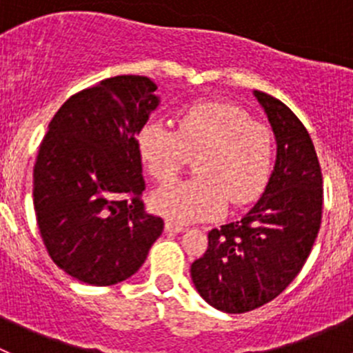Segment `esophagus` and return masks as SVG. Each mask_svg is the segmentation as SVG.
I'll use <instances>...</instances> for the list:
<instances>
[{"instance_id":"esophagus-1","label":"esophagus","mask_w":353,"mask_h":353,"mask_svg":"<svg viewBox=\"0 0 353 353\" xmlns=\"http://www.w3.org/2000/svg\"><path fill=\"white\" fill-rule=\"evenodd\" d=\"M165 230H167V232L179 234V232H184V230H186V227L177 225V223H174V222H165Z\"/></svg>"}]
</instances>
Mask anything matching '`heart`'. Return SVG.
Returning <instances> with one entry per match:
<instances>
[{
	"mask_svg": "<svg viewBox=\"0 0 353 353\" xmlns=\"http://www.w3.org/2000/svg\"><path fill=\"white\" fill-rule=\"evenodd\" d=\"M137 147L154 179H172L194 157L196 176L157 190L152 206L179 223L220 215L227 201L243 206L265 190L275 141L266 124L225 102H198L177 116L176 130L148 119L138 130Z\"/></svg>",
	"mask_w": 353,
	"mask_h": 353,
	"instance_id": "1",
	"label": "heart"
}]
</instances>
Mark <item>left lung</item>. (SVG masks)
Segmentation results:
<instances>
[{
	"label": "left lung",
	"instance_id": "obj_1",
	"mask_svg": "<svg viewBox=\"0 0 353 353\" xmlns=\"http://www.w3.org/2000/svg\"><path fill=\"white\" fill-rule=\"evenodd\" d=\"M254 95L275 133V167L258 203L237 222L210 230L205 254L191 265L199 295L229 314L279 297L304 266L321 225L323 176L307 130L282 101Z\"/></svg>",
	"mask_w": 353,
	"mask_h": 353
}]
</instances>
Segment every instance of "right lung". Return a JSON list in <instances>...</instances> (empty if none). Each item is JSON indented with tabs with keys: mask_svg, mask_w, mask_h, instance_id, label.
Wrapping results in <instances>:
<instances>
[{
	"mask_svg": "<svg viewBox=\"0 0 353 353\" xmlns=\"http://www.w3.org/2000/svg\"><path fill=\"white\" fill-rule=\"evenodd\" d=\"M150 78L121 74L71 95L34 165V208L52 261L88 285L140 270L163 230L145 212L138 130L159 105Z\"/></svg>",
	"mask_w": 353,
	"mask_h": 353,
	"instance_id": "add662e5",
	"label": "right lung"
}]
</instances>
